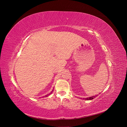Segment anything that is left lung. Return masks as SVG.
I'll return each mask as SVG.
<instances>
[{
	"label": "left lung",
	"mask_w": 127,
	"mask_h": 127,
	"mask_svg": "<svg viewBox=\"0 0 127 127\" xmlns=\"http://www.w3.org/2000/svg\"><path fill=\"white\" fill-rule=\"evenodd\" d=\"M94 98V96H92V97L86 98L85 99H86V100H91V99H93Z\"/></svg>",
	"instance_id": "left-lung-1"
}]
</instances>
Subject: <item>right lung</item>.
I'll use <instances>...</instances> for the list:
<instances>
[{
	"label": "right lung",
	"mask_w": 127,
	"mask_h": 127,
	"mask_svg": "<svg viewBox=\"0 0 127 127\" xmlns=\"http://www.w3.org/2000/svg\"><path fill=\"white\" fill-rule=\"evenodd\" d=\"M52 92H51V93H52ZM51 93H50V94H51ZM50 95V94H48V95H45V96H46V97H47V96H48V95Z\"/></svg>",
	"instance_id": "add662e5"
}]
</instances>
